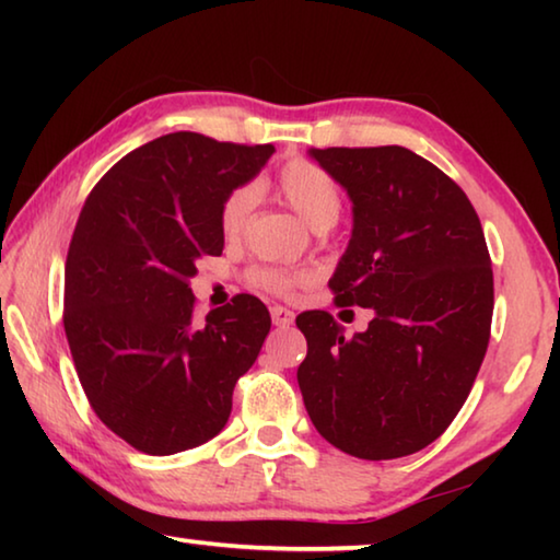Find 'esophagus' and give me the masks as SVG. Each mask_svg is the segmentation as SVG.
Here are the masks:
<instances>
[{"instance_id":"1","label":"esophagus","mask_w":560,"mask_h":560,"mask_svg":"<svg viewBox=\"0 0 560 560\" xmlns=\"http://www.w3.org/2000/svg\"><path fill=\"white\" fill-rule=\"evenodd\" d=\"M271 320H273V326L287 328L293 324V311L283 308V306H271Z\"/></svg>"}]
</instances>
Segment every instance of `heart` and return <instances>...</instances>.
Returning <instances> with one entry per match:
<instances>
[{
  "instance_id": "obj_1",
  "label": "heart",
  "mask_w": 560,
  "mask_h": 560,
  "mask_svg": "<svg viewBox=\"0 0 560 560\" xmlns=\"http://www.w3.org/2000/svg\"><path fill=\"white\" fill-rule=\"evenodd\" d=\"M273 192L316 232L330 230L343 212V195H340L336 179L324 167L303 158L289 160L279 170L277 179H273ZM254 205H257V189L252 185L236 187L224 197L220 207V232L226 242H236L244 234L246 224L252 220ZM308 273H289L273 267H257L249 271L252 287L279 293V296H289L303 283H308Z\"/></svg>"
}]
</instances>
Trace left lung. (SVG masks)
Wrapping results in <instances>:
<instances>
[{
	"label": "left lung",
	"mask_w": 560,
	"mask_h": 560,
	"mask_svg": "<svg viewBox=\"0 0 560 560\" xmlns=\"http://www.w3.org/2000/svg\"><path fill=\"white\" fill-rule=\"evenodd\" d=\"M353 200V236L328 289L373 308L348 338L328 311H303L299 387L320 438L358 459H395L450 428L485 360L494 273L469 197L400 145L311 150Z\"/></svg>",
	"instance_id": "obj_1"
}]
</instances>
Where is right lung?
<instances>
[{"mask_svg": "<svg viewBox=\"0 0 560 560\" xmlns=\"http://www.w3.org/2000/svg\"><path fill=\"white\" fill-rule=\"evenodd\" d=\"M273 145L170 132L120 158L91 189L66 257L63 330L93 412L138 452L165 457L212 440L271 328L236 293L195 318V261L220 257V207Z\"/></svg>", "mask_w": 560, "mask_h": 560, "instance_id": "right-lung-1", "label": "right lung"}]
</instances>
